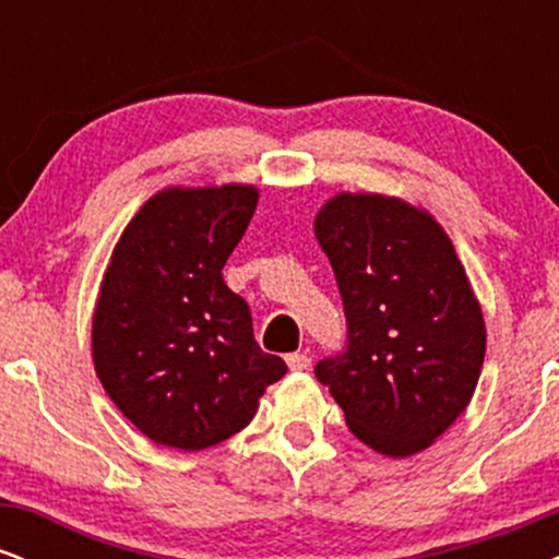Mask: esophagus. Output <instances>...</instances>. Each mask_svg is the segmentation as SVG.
<instances>
[{"label":"esophagus","mask_w":559,"mask_h":559,"mask_svg":"<svg viewBox=\"0 0 559 559\" xmlns=\"http://www.w3.org/2000/svg\"><path fill=\"white\" fill-rule=\"evenodd\" d=\"M286 365L292 370H307L310 368V355L307 352H294V355H286Z\"/></svg>","instance_id":"1"}]
</instances>
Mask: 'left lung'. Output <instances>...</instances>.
Returning <instances> with one entry per match:
<instances>
[{
  "label": "left lung",
  "instance_id": "8db88e82",
  "mask_svg": "<svg viewBox=\"0 0 559 559\" xmlns=\"http://www.w3.org/2000/svg\"><path fill=\"white\" fill-rule=\"evenodd\" d=\"M346 316V349L316 365L349 431L409 457L465 413L486 352L484 312L444 228L383 194L331 197L316 217Z\"/></svg>",
  "mask_w": 559,
  "mask_h": 559
}]
</instances>
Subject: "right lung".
Instances as JSON below:
<instances>
[{
  "mask_svg": "<svg viewBox=\"0 0 559 559\" xmlns=\"http://www.w3.org/2000/svg\"><path fill=\"white\" fill-rule=\"evenodd\" d=\"M258 197L243 183L170 186L115 243L92 320L94 368L155 444H221L286 376V362L254 342L249 305L223 281Z\"/></svg>",
  "mask_w": 559,
  "mask_h": 559,
  "instance_id": "right-lung-1",
  "label": "right lung"
}]
</instances>
